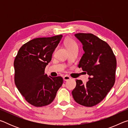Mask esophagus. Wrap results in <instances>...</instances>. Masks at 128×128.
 Here are the masks:
<instances>
[{"label":"esophagus","instance_id":"1","mask_svg":"<svg viewBox=\"0 0 128 128\" xmlns=\"http://www.w3.org/2000/svg\"><path fill=\"white\" fill-rule=\"evenodd\" d=\"M70 78V77H69L68 75H65L63 77V79L64 81H68V80H69Z\"/></svg>","mask_w":128,"mask_h":128}]
</instances>
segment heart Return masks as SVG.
Masks as SVG:
<instances>
[{
  "mask_svg": "<svg viewBox=\"0 0 128 128\" xmlns=\"http://www.w3.org/2000/svg\"><path fill=\"white\" fill-rule=\"evenodd\" d=\"M64 44L67 49L68 50V51L76 48H78V46L77 43L74 40H72V39H66V40H64Z\"/></svg>",
  "mask_w": 128,
  "mask_h": 128,
  "instance_id": "obj_1",
  "label": "heart"
}]
</instances>
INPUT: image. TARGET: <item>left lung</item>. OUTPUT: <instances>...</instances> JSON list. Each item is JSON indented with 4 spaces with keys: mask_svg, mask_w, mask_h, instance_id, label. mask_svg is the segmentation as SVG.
<instances>
[{
    "mask_svg": "<svg viewBox=\"0 0 128 128\" xmlns=\"http://www.w3.org/2000/svg\"><path fill=\"white\" fill-rule=\"evenodd\" d=\"M74 36L82 43L85 51L78 68L90 77L86 84L76 80V86L72 94L77 103L92 107L103 100L114 85L116 59L109 44L94 34L77 33Z\"/></svg>",
    "mask_w": 128,
    "mask_h": 128,
    "instance_id": "8db88e82",
    "label": "left lung"
}]
</instances>
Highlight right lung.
Listing matches in <instances>:
<instances>
[{"label":"right lung","mask_w":128,"mask_h":128,"mask_svg":"<svg viewBox=\"0 0 128 128\" xmlns=\"http://www.w3.org/2000/svg\"><path fill=\"white\" fill-rule=\"evenodd\" d=\"M62 36L33 39L21 46L14 59L15 85L25 100L35 107L50 104L63 82L62 77H48L44 73Z\"/></svg>","instance_id":"right-lung-1"}]
</instances>
